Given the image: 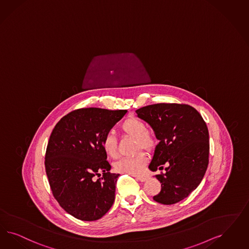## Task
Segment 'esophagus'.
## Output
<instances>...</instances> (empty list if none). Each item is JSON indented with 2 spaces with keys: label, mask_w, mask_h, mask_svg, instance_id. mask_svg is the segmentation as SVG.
<instances>
[{
  "label": "esophagus",
  "mask_w": 249,
  "mask_h": 249,
  "mask_svg": "<svg viewBox=\"0 0 249 249\" xmlns=\"http://www.w3.org/2000/svg\"><path fill=\"white\" fill-rule=\"evenodd\" d=\"M147 177L146 176H139V177H136V179H138L139 181H141V182H145L147 180Z\"/></svg>",
  "instance_id": "1"
}]
</instances>
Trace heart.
I'll return each instance as SVG.
<instances>
[{"label": "heart", "instance_id": "heart-1", "mask_svg": "<svg viewBox=\"0 0 249 249\" xmlns=\"http://www.w3.org/2000/svg\"><path fill=\"white\" fill-rule=\"evenodd\" d=\"M121 131L129 137L136 139V149L153 151L156 145V139L153 134L147 131L145 123L136 117H129L120 124ZM102 147L106 155L109 157L117 156V141L112 133H107L103 139ZM147 163V156L144 153H140L133 157L120 158L114 163L115 170L122 174L131 176L140 175Z\"/></svg>", "mask_w": 249, "mask_h": 249}]
</instances>
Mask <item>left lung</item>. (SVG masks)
Here are the masks:
<instances>
[{"label": "left lung", "instance_id": "8db88e82", "mask_svg": "<svg viewBox=\"0 0 249 249\" xmlns=\"http://www.w3.org/2000/svg\"><path fill=\"white\" fill-rule=\"evenodd\" d=\"M138 118L147 122L159 143L149 169L165 173L156 175L161 191L156 202L171 205L186 198L197 189L209 163V131L200 114L184 104H155L136 110Z\"/></svg>", "mask_w": 249, "mask_h": 249}]
</instances>
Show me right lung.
Here are the masks:
<instances>
[{
  "label": "right lung",
  "instance_id": "add662e5",
  "mask_svg": "<svg viewBox=\"0 0 249 249\" xmlns=\"http://www.w3.org/2000/svg\"><path fill=\"white\" fill-rule=\"evenodd\" d=\"M127 112L81 108L64 116L52 130L46 173L53 196L76 219L96 221L114 203L120 174L109 172L102 142Z\"/></svg>",
  "mask_w": 249,
  "mask_h": 249
}]
</instances>
